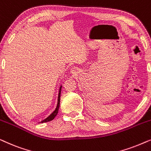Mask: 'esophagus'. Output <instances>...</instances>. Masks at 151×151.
<instances>
[{
	"label": "esophagus",
	"mask_w": 151,
	"mask_h": 151,
	"mask_svg": "<svg viewBox=\"0 0 151 151\" xmlns=\"http://www.w3.org/2000/svg\"><path fill=\"white\" fill-rule=\"evenodd\" d=\"M75 71V70H74V69H72V71H71L72 73H75V71Z\"/></svg>",
	"instance_id": "obj_1"
}]
</instances>
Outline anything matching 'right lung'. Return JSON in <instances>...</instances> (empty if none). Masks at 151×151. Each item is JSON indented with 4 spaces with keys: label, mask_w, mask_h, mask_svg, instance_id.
<instances>
[{
    "label": "right lung",
    "mask_w": 151,
    "mask_h": 151,
    "mask_svg": "<svg viewBox=\"0 0 151 151\" xmlns=\"http://www.w3.org/2000/svg\"><path fill=\"white\" fill-rule=\"evenodd\" d=\"M61 88H62V85L60 86L59 88V93H58V104L56 106V108L55 109V110L53 111L52 113H51L50 115H49L47 118H45V119H43L41 122H40L39 123H44V122H47L51 121L52 119H54V117L56 116L58 113V110H59V107H60V93H61Z\"/></svg>",
    "instance_id": "add662e5"
}]
</instances>
